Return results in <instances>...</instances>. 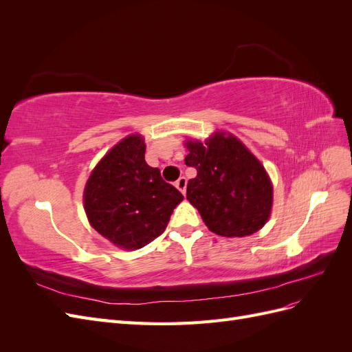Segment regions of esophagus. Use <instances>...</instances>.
<instances>
[{"label": "esophagus", "mask_w": 352, "mask_h": 352, "mask_svg": "<svg viewBox=\"0 0 352 352\" xmlns=\"http://www.w3.org/2000/svg\"><path fill=\"white\" fill-rule=\"evenodd\" d=\"M186 184H188L186 177L182 176V177H179V179L176 180V188L180 190V192L185 194V192H186Z\"/></svg>", "instance_id": "esophagus-1"}]
</instances>
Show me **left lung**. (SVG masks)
<instances>
[{
  "label": "left lung",
  "instance_id": "obj_1",
  "mask_svg": "<svg viewBox=\"0 0 352 352\" xmlns=\"http://www.w3.org/2000/svg\"><path fill=\"white\" fill-rule=\"evenodd\" d=\"M185 164L197 168L186 198L216 235L242 238L269 220L273 185L263 164L236 136L212 133L206 142H185Z\"/></svg>",
  "mask_w": 352,
  "mask_h": 352
}]
</instances>
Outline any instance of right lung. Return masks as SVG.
Segmentation results:
<instances>
[{"label": "right lung", "mask_w": 352, "mask_h": 352, "mask_svg": "<svg viewBox=\"0 0 352 352\" xmlns=\"http://www.w3.org/2000/svg\"><path fill=\"white\" fill-rule=\"evenodd\" d=\"M144 138L126 136L95 166L83 192L91 226L123 250H140L164 232L184 195L145 162Z\"/></svg>", "instance_id": "right-lung-1"}]
</instances>
